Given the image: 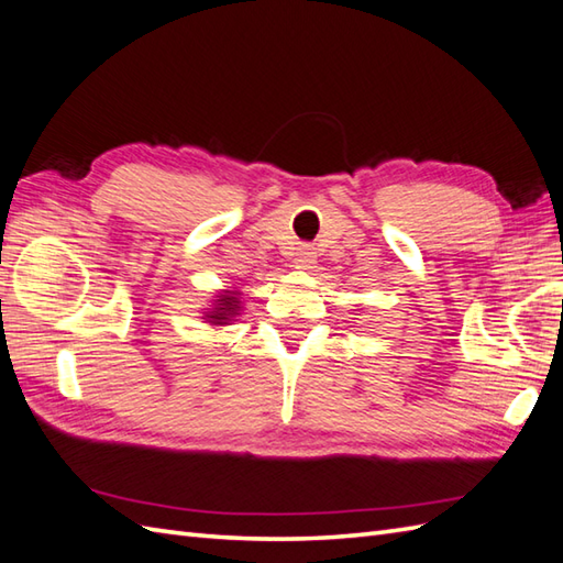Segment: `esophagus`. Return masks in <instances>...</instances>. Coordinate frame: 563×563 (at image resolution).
I'll return each mask as SVG.
<instances>
[{"label": "esophagus", "instance_id": "1", "mask_svg": "<svg viewBox=\"0 0 563 563\" xmlns=\"http://www.w3.org/2000/svg\"><path fill=\"white\" fill-rule=\"evenodd\" d=\"M318 263V253L310 245H300L294 253V267L296 269H312V265Z\"/></svg>", "mask_w": 563, "mask_h": 563}]
</instances>
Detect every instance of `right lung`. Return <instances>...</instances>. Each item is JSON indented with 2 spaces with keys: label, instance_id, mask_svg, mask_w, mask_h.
<instances>
[{
  "label": "right lung",
  "instance_id": "right-lung-1",
  "mask_svg": "<svg viewBox=\"0 0 563 563\" xmlns=\"http://www.w3.org/2000/svg\"><path fill=\"white\" fill-rule=\"evenodd\" d=\"M239 308H241L239 294L224 291V294L217 296L214 308H212L208 314H205V320H210L212 324H229L231 318H234V314H239V312H236Z\"/></svg>",
  "mask_w": 563,
  "mask_h": 563
}]
</instances>
